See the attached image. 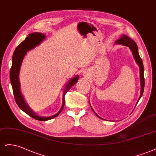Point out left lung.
I'll list each match as a JSON object with an SVG mask.
<instances>
[{"label":"left lung","mask_w":156,"mask_h":156,"mask_svg":"<svg viewBox=\"0 0 156 156\" xmlns=\"http://www.w3.org/2000/svg\"><path fill=\"white\" fill-rule=\"evenodd\" d=\"M115 43L117 44H122L124 46L128 47H129V48L132 51V54L133 56L135 59V61L137 63V64L139 65V69H140V87H141V90H140V97L138 100H140V98H141L142 95L143 94V91H144V67H143V61L142 59L140 58V56L138 52V48H137V45L136 44L133 39H132L131 38H129V37H128L126 35H122V36L120 37V39H117L116 41H115ZM92 110L93 111V112L95 113V115L99 118H100L98 115H97V114L94 112V110L93 109V108H91ZM101 119V118H100Z\"/></svg>","instance_id":"left-lung-1"}]
</instances>
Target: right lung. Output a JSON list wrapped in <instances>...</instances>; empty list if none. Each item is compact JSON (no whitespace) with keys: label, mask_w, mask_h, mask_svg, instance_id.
I'll list each match as a JSON object with an SVG mask.
<instances>
[{"label":"right lung","mask_w":156,"mask_h":156,"mask_svg":"<svg viewBox=\"0 0 156 156\" xmlns=\"http://www.w3.org/2000/svg\"><path fill=\"white\" fill-rule=\"evenodd\" d=\"M45 36L43 34L35 32L29 34L28 37L25 39L24 41L19 44L15 50V51L13 54L12 57V65L10 69V73H9V78H10V82L12 85L13 92L14 94V98L16 100V102L19 108L22 109L24 112L28 114L29 116H30L34 119H36L40 121H45V120H51L54 117H57L59 114L61 113L63 107L65 105V95L66 93L71 89L73 85L76 83L78 80V76H76L72 78L67 85H66V87L65 88V91L63 93V104L61 109L59 112L53 115V116L49 117H39L37 115L35 114L32 109L28 107V105L25 102L23 97L22 96L21 91H20V83L19 80V74L20 68L21 66V63L23 60V58L27 52L30 51V50L32 49L37 45L39 44L44 39Z\"/></svg>","instance_id":"1"}]
</instances>
